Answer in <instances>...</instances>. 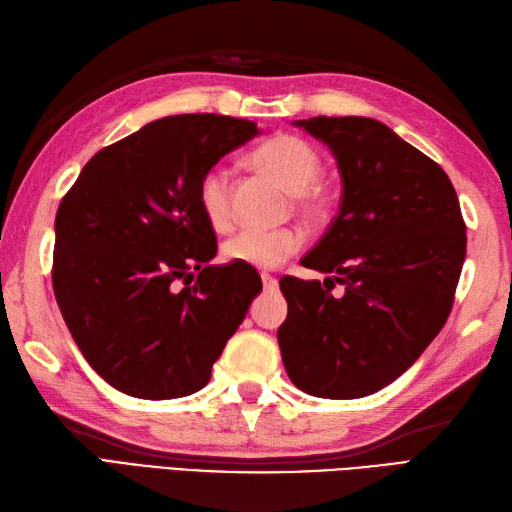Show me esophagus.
I'll return each instance as SVG.
<instances>
[{
    "label": "esophagus",
    "mask_w": 512,
    "mask_h": 512,
    "mask_svg": "<svg viewBox=\"0 0 512 512\" xmlns=\"http://www.w3.org/2000/svg\"><path fill=\"white\" fill-rule=\"evenodd\" d=\"M262 281H264V290H268V292H273V290H277V279L273 277V275H268V273H262Z\"/></svg>",
    "instance_id": "34e87169"
}]
</instances>
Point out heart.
<instances>
[{"label": "heart", "mask_w": 512, "mask_h": 512, "mask_svg": "<svg viewBox=\"0 0 512 512\" xmlns=\"http://www.w3.org/2000/svg\"><path fill=\"white\" fill-rule=\"evenodd\" d=\"M253 160L279 180L292 193L303 211L317 213L321 209L319 193L310 189L321 176V156L306 140L299 136L281 134L270 138L255 151ZM198 204L206 224L213 231H226L233 222L231 209V178L224 167H211L202 173L198 184ZM303 235L297 228H244L226 239L222 255L226 262L253 266V268H277L299 253Z\"/></svg>", "instance_id": "b5f03b06"}]
</instances>
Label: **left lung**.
Here are the masks:
<instances>
[{
  "instance_id": "8db88e82",
  "label": "left lung",
  "mask_w": 512,
  "mask_h": 512,
  "mask_svg": "<svg viewBox=\"0 0 512 512\" xmlns=\"http://www.w3.org/2000/svg\"><path fill=\"white\" fill-rule=\"evenodd\" d=\"M332 149L341 209L303 266L284 277L277 332L292 383L319 398H363L407 372L447 323L466 255V226L447 173L365 116L297 121ZM334 283L346 292L331 295Z\"/></svg>"
}]
</instances>
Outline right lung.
<instances>
[{
    "label": "right lung",
    "instance_id": "1",
    "mask_svg": "<svg viewBox=\"0 0 512 512\" xmlns=\"http://www.w3.org/2000/svg\"><path fill=\"white\" fill-rule=\"evenodd\" d=\"M259 134L253 121L167 116L103 147L63 195L52 288L94 372L123 394L189 396L262 292L253 266H211L202 173Z\"/></svg>",
    "mask_w": 512,
    "mask_h": 512
}]
</instances>
